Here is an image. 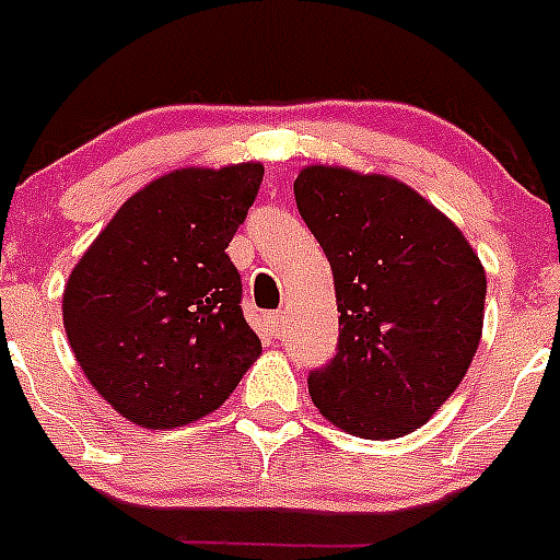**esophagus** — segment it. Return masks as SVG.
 <instances>
[{"mask_svg": "<svg viewBox=\"0 0 560 560\" xmlns=\"http://www.w3.org/2000/svg\"><path fill=\"white\" fill-rule=\"evenodd\" d=\"M266 325H269L271 334L280 336V330H283V314H269L266 316Z\"/></svg>", "mask_w": 560, "mask_h": 560, "instance_id": "obj_1", "label": "esophagus"}]
</instances>
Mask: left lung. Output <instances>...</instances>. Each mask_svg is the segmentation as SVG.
I'll list each match as a JSON object with an SVG mask.
<instances>
[{"mask_svg": "<svg viewBox=\"0 0 560 560\" xmlns=\"http://www.w3.org/2000/svg\"><path fill=\"white\" fill-rule=\"evenodd\" d=\"M294 199L328 257L339 308V350L308 375L311 400L353 438H404L471 368L488 291L477 252L432 201L384 173L305 165Z\"/></svg>", "mask_w": 560, "mask_h": 560, "instance_id": "8db88e82", "label": "left lung"}]
</instances>
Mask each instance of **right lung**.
Returning a JSON list of instances; mask_svg holds the SVG:
<instances>
[{
	"instance_id": "obj_1",
	"label": "right lung",
	"mask_w": 560,
	"mask_h": 560,
	"mask_svg": "<svg viewBox=\"0 0 560 560\" xmlns=\"http://www.w3.org/2000/svg\"><path fill=\"white\" fill-rule=\"evenodd\" d=\"M260 182V162L165 173L114 212L69 275V348L137 427L215 412L264 350L226 255Z\"/></svg>"
}]
</instances>
